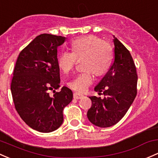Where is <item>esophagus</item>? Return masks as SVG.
Returning a JSON list of instances; mask_svg holds the SVG:
<instances>
[{"mask_svg": "<svg viewBox=\"0 0 158 158\" xmlns=\"http://www.w3.org/2000/svg\"><path fill=\"white\" fill-rule=\"evenodd\" d=\"M73 98L75 99H82V98H84V95H82V94H79V93H77V92H75L73 94Z\"/></svg>", "mask_w": 158, "mask_h": 158, "instance_id": "34e87169", "label": "esophagus"}]
</instances>
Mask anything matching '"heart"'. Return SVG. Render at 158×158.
<instances>
[{
    "label": "heart",
    "mask_w": 158,
    "mask_h": 158,
    "mask_svg": "<svg viewBox=\"0 0 158 158\" xmlns=\"http://www.w3.org/2000/svg\"><path fill=\"white\" fill-rule=\"evenodd\" d=\"M70 51H63L57 58V64L64 73L72 70L77 60H82V72L68 82V85L79 92H85L92 83V71L97 76L105 73L110 66L113 50L107 41L95 35L77 38L71 43Z\"/></svg>",
    "instance_id": "1"
}]
</instances>
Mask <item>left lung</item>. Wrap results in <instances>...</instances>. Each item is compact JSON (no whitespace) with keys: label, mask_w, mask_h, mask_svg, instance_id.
I'll use <instances>...</instances> for the list:
<instances>
[{"label":"left lung","mask_w":158,"mask_h":158,"mask_svg":"<svg viewBox=\"0 0 158 158\" xmlns=\"http://www.w3.org/2000/svg\"><path fill=\"white\" fill-rule=\"evenodd\" d=\"M114 59L105 76L94 87L103 99L90 96L89 120L98 127L115 125L124 117L137 94L138 76L133 59L127 48L114 36Z\"/></svg>","instance_id":"left-lung-1"}]
</instances>
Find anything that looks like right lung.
I'll list each match as a JSON object with an SVG mask.
<instances>
[{
  "label": "right lung",
  "mask_w": 158,
  "mask_h": 158,
  "mask_svg": "<svg viewBox=\"0 0 158 158\" xmlns=\"http://www.w3.org/2000/svg\"><path fill=\"white\" fill-rule=\"evenodd\" d=\"M65 40L51 34L37 36L19 53L13 70L10 90L15 108L29 127L41 132H53L62 125L63 110L73 100L69 88L55 91L60 83L57 48Z\"/></svg>",
  "instance_id": "add662e5"
}]
</instances>
